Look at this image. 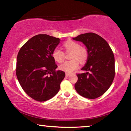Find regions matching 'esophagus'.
<instances>
[{
    "mask_svg": "<svg viewBox=\"0 0 131 131\" xmlns=\"http://www.w3.org/2000/svg\"><path fill=\"white\" fill-rule=\"evenodd\" d=\"M70 75V73H66V77H68Z\"/></svg>",
    "mask_w": 131,
    "mask_h": 131,
    "instance_id": "esophagus-1",
    "label": "esophagus"
}]
</instances>
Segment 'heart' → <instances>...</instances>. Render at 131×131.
Segmentation results:
<instances>
[{"label": "heart", "instance_id": "obj_1", "mask_svg": "<svg viewBox=\"0 0 131 131\" xmlns=\"http://www.w3.org/2000/svg\"><path fill=\"white\" fill-rule=\"evenodd\" d=\"M67 52H72L71 59L72 60L67 61L59 66L61 70L66 73H71L76 70L79 65V62L81 63L86 61L88 57V52L85 48L80 47L78 43L72 40H68L63 44ZM52 57L54 60L58 63L64 61V53L59 48H55L52 52Z\"/></svg>", "mask_w": 131, "mask_h": 131}]
</instances>
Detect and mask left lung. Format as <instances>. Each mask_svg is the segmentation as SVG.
Instances as JSON below:
<instances>
[{
  "label": "left lung",
  "instance_id": "left-lung-1",
  "mask_svg": "<svg viewBox=\"0 0 131 131\" xmlns=\"http://www.w3.org/2000/svg\"><path fill=\"white\" fill-rule=\"evenodd\" d=\"M73 39L81 41L87 49V62L77 74L75 90L81 96L95 99L107 91L115 76L114 54L107 42L94 33L80 35Z\"/></svg>",
  "mask_w": 131,
  "mask_h": 131
}]
</instances>
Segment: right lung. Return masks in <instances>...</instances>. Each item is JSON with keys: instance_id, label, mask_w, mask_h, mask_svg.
Returning a JSON list of instances; mask_svg holds the SVG:
<instances>
[{"instance_id": "1", "label": "right lung", "mask_w": 131, "mask_h": 131, "mask_svg": "<svg viewBox=\"0 0 131 131\" xmlns=\"http://www.w3.org/2000/svg\"><path fill=\"white\" fill-rule=\"evenodd\" d=\"M60 41L47 35H37L26 41L18 54V80L28 96L37 101L54 97L65 77L63 71L55 70L58 66L52 55Z\"/></svg>"}]
</instances>
